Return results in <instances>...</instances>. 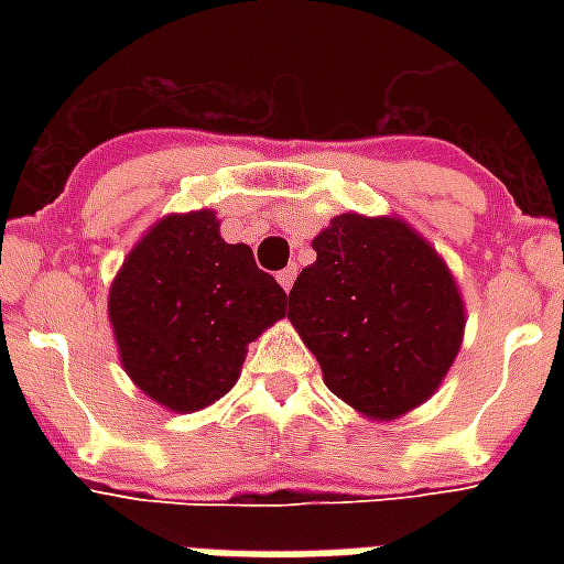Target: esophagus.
<instances>
[{"instance_id":"obj_1","label":"esophagus","mask_w":564,"mask_h":564,"mask_svg":"<svg viewBox=\"0 0 564 564\" xmlns=\"http://www.w3.org/2000/svg\"><path fill=\"white\" fill-rule=\"evenodd\" d=\"M293 281H295V265H286L283 271H278V283H281L286 293L293 290Z\"/></svg>"}]
</instances>
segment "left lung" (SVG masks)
Here are the masks:
<instances>
[{"label": "left lung", "instance_id": "1", "mask_svg": "<svg viewBox=\"0 0 564 564\" xmlns=\"http://www.w3.org/2000/svg\"><path fill=\"white\" fill-rule=\"evenodd\" d=\"M286 317L338 399L375 420L425 402L459 354L465 307L453 274L402 220L341 214L314 238Z\"/></svg>", "mask_w": 564, "mask_h": 564}]
</instances>
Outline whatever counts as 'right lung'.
Instances as JSON below:
<instances>
[{
  "instance_id": "add662e5",
  "label": "right lung",
  "mask_w": 564,
  "mask_h": 564,
  "mask_svg": "<svg viewBox=\"0 0 564 564\" xmlns=\"http://www.w3.org/2000/svg\"><path fill=\"white\" fill-rule=\"evenodd\" d=\"M286 314V293L214 210L172 214L129 253L108 317L127 375L153 402L198 411L232 390L245 347Z\"/></svg>"
}]
</instances>
